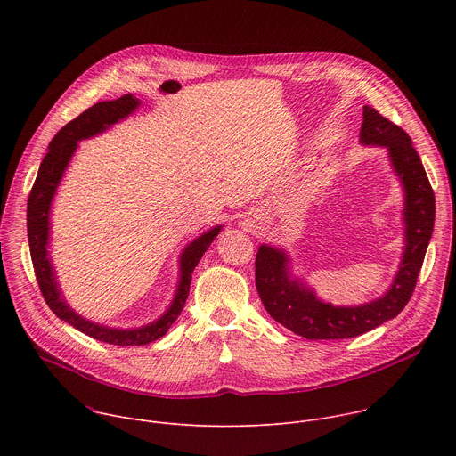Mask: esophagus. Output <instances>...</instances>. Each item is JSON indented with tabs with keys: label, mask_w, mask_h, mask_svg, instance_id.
I'll return each mask as SVG.
<instances>
[{
	"label": "esophagus",
	"mask_w": 456,
	"mask_h": 456,
	"mask_svg": "<svg viewBox=\"0 0 456 456\" xmlns=\"http://www.w3.org/2000/svg\"><path fill=\"white\" fill-rule=\"evenodd\" d=\"M238 225L243 231H259V229H264V225H265V215L259 209H248L240 216Z\"/></svg>",
	"instance_id": "1"
}]
</instances>
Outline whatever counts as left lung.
Instances as JSON below:
<instances>
[{"label": "left lung", "mask_w": 456, "mask_h": 456, "mask_svg": "<svg viewBox=\"0 0 456 456\" xmlns=\"http://www.w3.org/2000/svg\"><path fill=\"white\" fill-rule=\"evenodd\" d=\"M362 146L384 148L389 166L404 191V248L395 278L377 299L338 306L317 297L315 290L292 273L290 254L262 243L256 254V289L265 310L285 329L306 339H348L394 319L408 305L433 234L435 194L428 175L403 127L370 106L362 108L359 132Z\"/></svg>", "instance_id": "left-lung-1"}]
</instances>
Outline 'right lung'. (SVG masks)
<instances>
[{
    "label": "right lung",
    "mask_w": 456,
    "mask_h": 456,
    "mask_svg": "<svg viewBox=\"0 0 456 456\" xmlns=\"http://www.w3.org/2000/svg\"><path fill=\"white\" fill-rule=\"evenodd\" d=\"M139 106H141V101L134 94H126L115 101H102L94 104L92 108L83 111L77 118H74L72 122L64 126L48 146V153L45 155L39 166L34 187L28 197V206H27L30 256H32L36 278L46 305L59 319L72 324V327L77 329L79 332L97 341L117 345V346H134V345L142 346L166 336V332L176 321V317L180 315L185 305L194 267L199 265L209 245L224 229V225H215L183 247L178 259V283L169 306L160 317H157L148 324H142V327H135V329L108 327V324H101L83 317L67 303V299H64L61 285L57 281L53 264H52V257H50V232H52L50 211H52V202L57 192V187L64 176V171H67V167L70 166L72 157L76 155L81 141L104 134L106 129L113 127L120 120L135 113Z\"/></svg>",
    "instance_id": "obj_1"
}]
</instances>
